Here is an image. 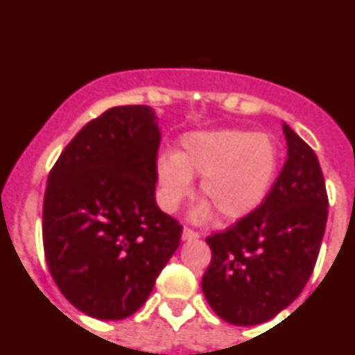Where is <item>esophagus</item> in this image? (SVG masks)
Here are the masks:
<instances>
[{"label":"esophagus","instance_id":"obj_1","mask_svg":"<svg viewBox=\"0 0 355 355\" xmlns=\"http://www.w3.org/2000/svg\"><path fill=\"white\" fill-rule=\"evenodd\" d=\"M200 234L197 233L196 230H190V227H184V233H182V240L190 241V240H197Z\"/></svg>","mask_w":355,"mask_h":355}]
</instances>
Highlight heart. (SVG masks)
<instances>
[{
  "label": "heart",
  "mask_w": 355,
  "mask_h": 355,
  "mask_svg": "<svg viewBox=\"0 0 355 355\" xmlns=\"http://www.w3.org/2000/svg\"><path fill=\"white\" fill-rule=\"evenodd\" d=\"M279 149L268 134L248 129L192 132L182 141V151L163 153L156 163L162 202L175 211L190 197L192 177H200V204L193 218L204 221L212 209L226 221L255 211L274 184Z\"/></svg>",
  "instance_id": "1"
}]
</instances>
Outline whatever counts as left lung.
I'll list each match as a JSON object with an SVG mask.
<instances>
[{"label": "left lung", "mask_w": 355, "mask_h": 355, "mask_svg": "<svg viewBox=\"0 0 355 355\" xmlns=\"http://www.w3.org/2000/svg\"><path fill=\"white\" fill-rule=\"evenodd\" d=\"M287 159L255 211L206 238L212 259L202 291L216 315L238 327L274 318L304 289L328 218L325 178L315 151L282 125Z\"/></svg>", "instance_id": "8db88e82"}]
</instances>
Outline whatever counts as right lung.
I'll list each match as a JSON object with an SVG mask.
<instances>
[{
	"label": "right lung",
	"mask_w": 355,
	"mask_h": 355,
	"mask_svg": "<svg viewBox=\"0 0 355 355\" xmlns=\"http://www.w3.org/2000/svg\"><path fill=\"white\" fill-rule=\"evenodd\" d=\"M148 105L112 107L64 148L47 178L44 255L66 300L122 320L151 294L182 227L155 199L162 134Z\"/></svg>",
	"instance_id": "obj_1"
}]
</instances>
